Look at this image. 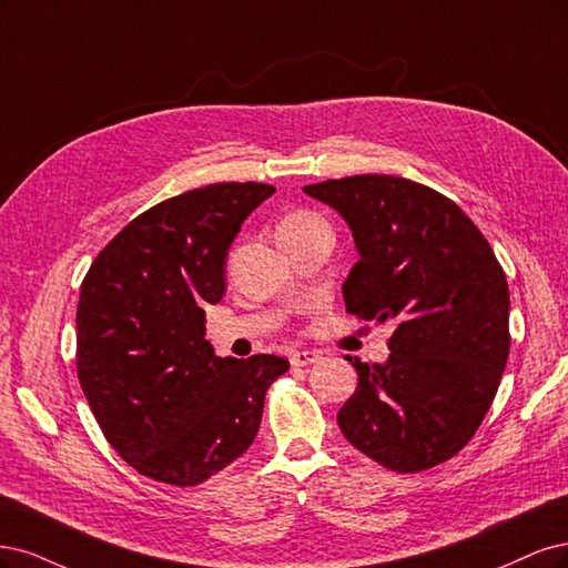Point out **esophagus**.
I'll return each mask as SVG.
<instances>
[{
	"label": "esophagus",
	"mask_w": 568,
	"mask_h": 568,
	"mask_svg": "<svg viewBox=\"0 0 568 568\" xmlns=\"http://www.w3.org/2000/svg\"><path fill=\"white\" fill-rule=\"evenodd\" d=\"M321 356H318V352H311V349H297V352H292L290 354V363L292 365H297V368H302V365H311V363H316Z\"/></svg>",
	"instance_id": "1"
}]
</instances>
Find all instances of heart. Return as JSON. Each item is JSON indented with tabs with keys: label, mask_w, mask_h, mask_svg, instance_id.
<instances>
[{
	"label": "heart",
	"mask_w": 568,
	"mask_h": 568,
	"mask_svg": "<svg viewBox=\"0 0 568 568\" xmlns=\"http://www.w3.org/2000/svg\"><path fill=\"white\" fill-rule=\"evenodd\" d=\"M318 222L321 219L311 212H292L278 224V231H300V229H306V226L318 224Z\"/></svg>",
	"instance_id": "obj_1"
}]
</instances>
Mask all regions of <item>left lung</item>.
Segmentation results:
<instances>
[{
    "instance_id": "obj_1",
    "label": "left lung",
    "mask_w": 568,
    "mask_h": 568,
    "mask_svg": "<svg viewBox=\"0 0 568 568\" xmlns=\"http://www.w3.org/2000/svg\"><path fill=\"white\" fill-rule=\"evenodd\" d=\"M339 212L358 250L342 285L363 321L392 323L389 358L361 363L337 413L354 448L394 471L460 453L496 398L509 354V290L484 233L410 179L358 174L304 186Z\"/></svg>"
}]
</instances>
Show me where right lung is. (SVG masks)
<instances>
[{
    "label": "right lung",
    "mask_w": 568,
    "mask_h": 568,
    "mask_svg": "<svg viewBox=\"0 0 568 568\" xmlns=\"http://www.w3.org/2000/svg\"><path fill=\"white\" fill-rule=\"evenodd\" d=\"M268 184H210L145 210L91 264L78 304V377L97 423L143 477L197 486L241 457L290 363L222 358L205 306L226 292V252Z\"/></svg>",
    "instance_id": "right-lung-1"
}]
</instances>
